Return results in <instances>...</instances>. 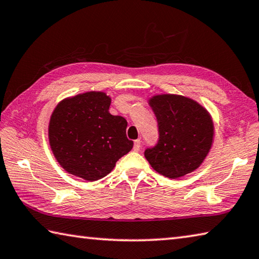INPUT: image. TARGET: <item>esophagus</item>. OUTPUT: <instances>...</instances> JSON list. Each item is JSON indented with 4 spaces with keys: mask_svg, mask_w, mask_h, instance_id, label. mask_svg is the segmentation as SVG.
Wrapping results in <instances>:
<instances>
[{
    "mask_svg": "<svg viewBox=\"0 0 259 259\" xmlns=\"http://www.w3.org/2000/svg\"><path fill=\"white\" fill-rule=\"evenodd\" d=\"M140 145H142V142H140L139 139L135 140V144H134V152H139V150H140Z\"/></svg>",
    "mask_w": 259,
    "mask_h": 259,
    "instance_id": "obj_1",
    "label": "esophagus"
}]
</instances>
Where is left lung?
<instances>
[{
	"instance_id": "1",
	"label": "left lung",
	"mask_w": 259,
	"mask_h": 259,
	"mask_svg": "<svg viewBox=\"0 0 259 259\" xmlns=\"http://www.w3.org/2000/svg\"><path fill=\"white\" fill-rule=\"evenodd\" d=\"M157 119L159 139L145 157L155 171L170 179L196 171L207 157L214 142L209 112L192 98L158 94L148 98Z\"/></svg>"
}]
</instances>
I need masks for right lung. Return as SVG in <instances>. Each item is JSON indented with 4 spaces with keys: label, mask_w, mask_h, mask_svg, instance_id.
I'll return each instance as SVG.
<instances>
[{
    "label": "right lung",
    "mask_w": 259,
    "mask_h": 259,
    "mask_svg": "<svg viewBox=\"0 0 259 259\" xmlns=\"http://www.w3.org/2000/svg\"><path fill=\"white\" fill-rule=\"evenodd\" d=\"M111 97L84 92L64 98L52 112L49 142L56 161L70 175L96 181L113 170L134 147L126 138L128 122L112 115Z\"/></svg>",
    "instance_id": "add662e5"
}]
</instances>
